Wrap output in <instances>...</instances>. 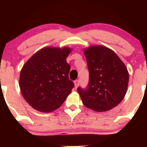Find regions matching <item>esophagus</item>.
Wrapping results in <instances>:
<instances>
[{"instance_id":"obj_1","label":"esophagus","mask_w":147,"mask_h":147,"mask_svg":"<svg viewBox=\"0 0 147 147\" xmlns=\"http://www.w3.org/2000/svg\"><path fill=\"white\" fill-rule=\"evenodd\" d=\"M74 84H75V88H77V87H78V86L79 84V80H75V82H74Z\"/></svg>"}]
</instances>
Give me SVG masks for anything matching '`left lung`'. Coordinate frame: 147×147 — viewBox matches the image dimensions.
<instances>
[{"instance_id":"8db88e82","label":"left lung","mask_w":147,"mask_h":147,"mask_svg":"<svg viewBox=\"0 0 147 147\" xmlns=\"http://www.w3.org/2000/svg\"><path fill=\"white\" fill-rule=\"evenodd\" d=\"M89 70L86 89L78 91L86 107L97 112L107 111L122 101L129 84V72L115 52L103 45L84 50Z\"/></svg>"}]
</instances>
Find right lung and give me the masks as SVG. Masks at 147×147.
<instances>
[{"label":"right lung","instance_id":"right-lung-1","mask_svg":"<svg viewBox=\"0 0 147 147\" xmlns=\"http://www.w3.org/2000/svg\"><path fill=\"white\" fill-rule=\"evenodd\" d=\"M72 49L45 47L24 64L19 86L27 102L36 110L50 113L59 108L71 93L74 84L69 79L66 58Z\"/></svg>","mask_w":147,"mask_h":147}]
</instances>
